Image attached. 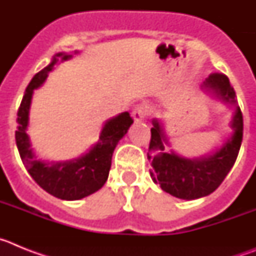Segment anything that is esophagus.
<instances>
[{
  "instance_id": "obj_1",
  "label": "esophagus",
  "mask_w": 256,
  "mask_h": 256,
  "mask_svg": "<svg viewBox=\"0 0 256 256\" xmlns=\"http://www.w3.org/2000/svg\"><path fill=\"white\" fill-rule=\"evenodd\" d=\"M148 115V108L144 105H137L132 112V116L136 122L144 120V118Z\"/></svg>"
}]
</instances>
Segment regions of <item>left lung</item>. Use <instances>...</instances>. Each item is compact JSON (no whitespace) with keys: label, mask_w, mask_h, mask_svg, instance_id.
I'll list each match as a JSON object with an SVG mask.
<instances>
[{"label":"left lung","mask_w":256,"mask_h":256,"mask_svg":"<svg viewBox=\"0 0 256 256\" xmlns=\"http://www.w3.org/2000/svg\"><path fill=\"white\" fill-rule=\"evenodd\" d=\"M204 87L212 90L226 102H236V92L226 74L212 73ZM152 124L148 150L158 152L154 156L148 152V159L152 166L151 177L165 192L183 200H195L210 195L220 186L234 166L242 142L244 119L240 108L230 124L234 130L232 138L214 155L202 159H183L174 152H162L166 138L159 122L154 120Z\"/></svg>","instance_id":"8db88e82"}]
</instances>
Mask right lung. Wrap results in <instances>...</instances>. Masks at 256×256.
Segmentation results:
<instances>
[{"label": "right lung", "instance_id": "1", "mask_svg": "<svg viewBox=\"0 0 256 256\" xmlns=\"http://www.w3.org/2000/svg\"><path fill=\"white\" fill-rule=\"evenodd\" d=\"M58 56H61L62 60L72 58L70 55L58 54L51 64L38 72L26 87L18 110V130L15 132V140L22 164L26 165L28 173L37 182L38 186L48 192L50 195L61 200H79L98 191L105 184L112 166V152L118 142L128 132L133 119L130 112H122L120 115L110 119L102 128L100 141L80 159L51 165L36 159L26 134L32 94L33 90L40 87L46 80L48 72H51L58 61Z\"/></svg>", "mask_w": 256, "mask_h": 256}]
</instances>
